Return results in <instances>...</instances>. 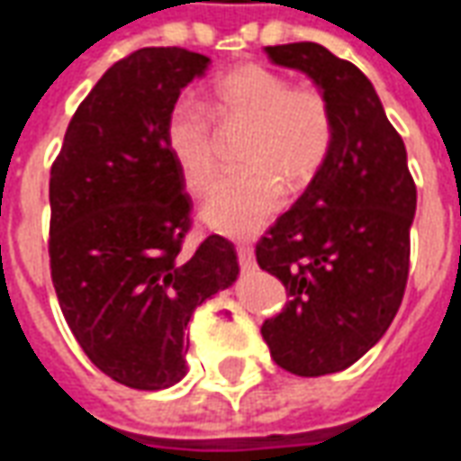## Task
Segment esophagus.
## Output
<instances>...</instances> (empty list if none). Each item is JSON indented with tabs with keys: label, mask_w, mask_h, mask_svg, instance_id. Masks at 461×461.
I'll use <instances>...</instances> for the list:
<instances>
[{
	"label": "esophagus",
	"mask_w": 461,
	"mask_h": 461,
	"mask_svg": "<svg viewBox=\"0 0 461 461\" xmlns=\"http://www.w3.org/2000/svg\"><path fill=\"white\" fill-rule=\"evenodd\" d=\"M237 257H240L241 269H254L257 262H254V249L249 244H237Z\"/></svg>",
	"instance_id": "obj_1"
}]
</instances>
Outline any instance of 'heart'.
<instances>
[{"label":"heart","instance_id":"b5f03b06","mask_svg":"<svg viewBox=\"0 0 461 461\" xmlns=\"http://www.w3.org/2000/svg\"><path fill=\"white\" fill-rule=\"evenodd\" d=\"M209 113L220 130H244L237 149L244 167L212 189L202 220L221 234L247 237L279 212L285 186L302 192L320 176L334 141L331 107L317 86L292 85L264 64H241L214 82ZM164 141L185 185L207 192L220 169V141L204 107L175 102Z\"/></svg>","mask_w":461,"mask_h":461}]
</instances>
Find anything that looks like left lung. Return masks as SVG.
<instances>
[{
    "label": "left lung",
    "instance_id": "8db88e82",
    "mask_svg": "<svg viewBox=\"0 0 461 461\" xmlns=\"http://www.w3.org/2000/svg\"><path fill=\"white\" fill-rule=\"evenodd\" d=\"M264 51L320 86L334 141L320 176L257 244V264L289 292L262 337L286 372L334 375L384 337L402 304L417 186L404 141L352 62L314 41Z\"/></svg>",
    "mask_w": 461,
    "mask_h": 461
}]
</instances>
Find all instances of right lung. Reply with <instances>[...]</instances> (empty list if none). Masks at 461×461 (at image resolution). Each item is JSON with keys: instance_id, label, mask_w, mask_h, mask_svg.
<instances>
[{"instance_id": "1", "label": "right lung", "mask_w": 461, "mask_h": 461, "mask_svg": "<svg viewBox=\"0 0 461 461\" xmlns=\"http://www.w3.org/2000/svg\"><path fill=\"white\" fill-rule=\"evenodd\" d=\"M209 57L144 47L112 64L74 112L50 176V264L74 339L131 389L186 375V324L237 282L230 240L185 249L192 199L164 141L179 92Z\"/></svg>"}]
</instances>
